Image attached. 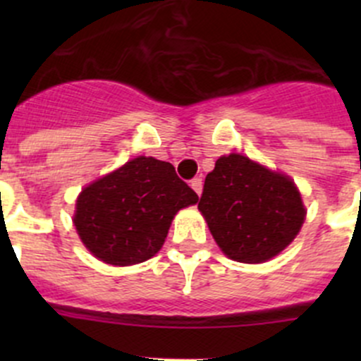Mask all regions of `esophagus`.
Returning <instances> with one entry per match:
<instances>
[{"label":"esophagus","mask_w":361,"mask_h":361,"mask_svg":"<svg viewBox=\"0 0 361 361\" xmlns=\"http://www.w3.org/2000/svg\"><path fill=\"white\" fill-rule=\"evenodd\" d=\"M190 185H192V188L195 190V194L197 195L202 194V178H194Z\"/></svg>","instance_id":"obj_1"}]
</instances>
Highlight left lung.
I'll return each mask as SVG.
<instances>
[{"mask_svg": "<svg viewBox=\"0 0 361 361\" xmlns=\"http://www.w3.org/2000/svg\"><path fill=\"white\" fill-rule=\"evenodd\" d=\"M199 211L220 250L245 264H262L281 253L305 220L292 178L241 154L216 160L204 181Z\"/></svg>", "mask_w": 361, "mask_h": 361, "instance_id": "8db88e82", "label": "left lung"}]
</instances>
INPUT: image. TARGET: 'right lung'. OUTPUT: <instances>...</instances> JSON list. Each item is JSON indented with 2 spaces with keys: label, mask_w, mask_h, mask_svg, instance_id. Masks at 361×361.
I'll return each mask as SVG.
<instances>
[{
  "label": "right lung",
  "mask_w": 361,
  "mask_h": 361,
  "mask_svg": "<svg viewBox=\"0 0 361 361\" xmlns=\"http://www.w3.org/2000/svg\"><path fill=\"white\" fill-rule=\"evenodd\" d=\"M197 201L173 164L141 155L87 185L73 224L94 257L126 267L159 253L174 214Z\"/></svg>",
  "instance_id": "1"
}]
</instances>
